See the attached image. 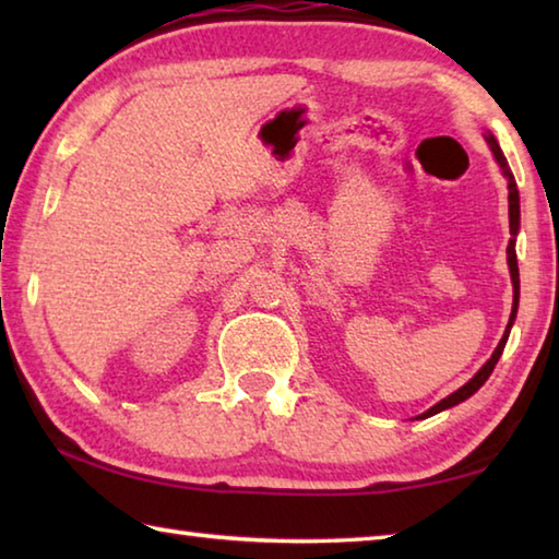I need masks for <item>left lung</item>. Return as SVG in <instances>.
<instances>
[{
  "label": "left lung",
  "instance_id": "left-lung-1",
  "mask_svg": "<svg viewBox=\"0 0 559 559\" xmlns=\"http://www.w3.org/2000/svg\"><path fill=\"white\" fill-rule=\"evenodd\" d=\"M486 140H488L490 150H493V155H496V159H498L500 169H503V175L508 177V214H510V234H513V239H510V243H508V266H510V278H513V290H515V296H513V313H510L508 330H506L503 340H500V343H498L496 353L490 355L488 362H486L484 367H480V370H478L476 374H473V380H468L466 384H463L461 390L449 394L447 400H441L439 404H433L429 412H424L421 416H416V419H427V416H433V414H439V412H443V409H449V406L459 404V402H463V400H468V396H471L473 392L480 390V384H484V382L488 380V377H490V372H493L498 357L503 355V347H506V340H508V333H510V325H513L515 313H518V298H520V273H518V259H515V234H518V229H520V197H518V185H515L513 173H510L506 155L500 153L496 138L488 135Z\"/></svg>",
  "mask_w": 559,
  "mask_h": 559
}]
</instances>
